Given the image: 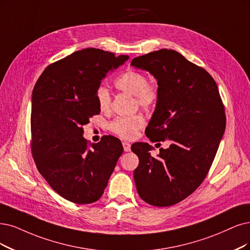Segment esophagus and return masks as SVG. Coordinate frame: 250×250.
I'll return each instance as SVG.
<instances>
[{"label": "esophagus", "instance_id": "obj_1", "mask_svg": "<svg viewBox=\"0 0 250 250\" xmlns=\"http://www.w3.org/2000/svg\"><path fill=\"white\" fill-rule=\"evenodd\" d=\"M123 146H124V150L125 152H128L131 150V144L128 142H123Z\"/></svg>", "mask_w": 250, "mask_h": 250}]
</instances>
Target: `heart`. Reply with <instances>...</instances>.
I'll use <instances>...</instances> for the list:
<instances>
[{
	"label": "heart",
	"instance_id": "heart-1",
	"mask_svg": "<svg viewBox=\"0 0 250 250\" xmlns=\"http://www.w3.org/2000/svg\"><path fill=\"white\" fill-rule=\"evenodd\" d=\"M115 87L134 96L137 105L143 109H151L159 100V88L154 83L147 81L145 74L130 70L115 80ZM97 102L101 111H108L111 105L109 90L100 86L97 90ZM144 118L140 114L117 117L110 123V130L124 139H132L143 126Z\"/></svg>",
	"mask_w": 250,
	"mask_h": 250
}]
</instances>
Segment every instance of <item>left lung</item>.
<instances>
[{
    "instance_id": "obj_1",
    "label": "left lung",
    "mask_w": 250,
    "mask_h": 250,
    "mask_svg": "<svg viewBox=\"0 0 250 250\" xmlns=\"http://www.w3.org/2000/svg\"><path fill=\"white\" fill-rule=\"evenodd\" d=\"M131 64L158 80L159 100L145 134L169 140V148L150 154L148 143H135L134 171L140 198L156 207L177 204L207 176L226 128L223 101L210 74L179 52L161 49L135 58Z\"/></svg>"
}]
</instances>
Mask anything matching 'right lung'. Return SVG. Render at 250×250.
<instances>
[{
  "label": "right lung",
  "instance_id": "1",
  "mask_svg": "<svg viewBox=\"0 0 250 250\" xmlns=\"http://www.w3.org/2000/svg\"><path fill=\"white\" fill-rule=\"evenodd\" d=\"M128 60L85 48L46 68L32 96V154L40 174L61 197L76 204L98 201L124 148L105 136L89 145L83 125L100 113L97 90L109 71Z\"/></svg>",
  "mask_w": 250,
  "mask_h": 250
}]
</instances>
